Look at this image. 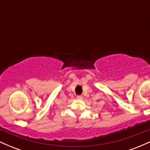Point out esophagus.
<instances>
[{
    "label": "esophagus",
    "instance_id": "34e87169",
    "mask_svg": "<svg viewBox=\"0 0 150 150\" xmlns=\"http://www.w3.org/2000/svg\"><path fill=\"white\" fill-rule=\"evenodd\" d=\"M77 99H78V100H81V99H82V95H77Z\"/></svg>",
    "mask_w": 150,
    "mask_h": 150
}]
</instances>
